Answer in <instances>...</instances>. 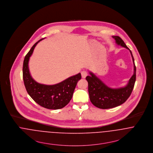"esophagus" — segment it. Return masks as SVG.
I'll return each mask as SVG.
<instances>
[{
	"label": "esophagus",
	"mask_w": 153,
	"mask_h": 153,
	"mask_svg": "<svg viewBox=\"0 0 153 153\" xmlns=\"http://www.w3.org/2000/svg\"><path fill=\"white\" fill-rule=\"evenodd\" d=\"M81 74H82V78H85L86 77V76H87V73L85 71H82V73H81Z\"/></svg>",
	"instance_id": "esophagus-1"
}]
</instances>
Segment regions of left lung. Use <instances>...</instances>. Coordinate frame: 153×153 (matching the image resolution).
Instances as JSON below:
<instances>
[{
	"label": "left lung",
	"instance_id": "8db88e82",
	"mask_svg": "<svg viewBox=\"0 0 153 153\" xmlns=\"http://www.w3.org/2000/svg\"><path fill=\"white\" fill-rule=\"evenodd\" d=\"M113 37L115 39L117 45L130 51L134 64V73L126 86L112 88L105 85L92 72H89L90 76H87L85 79L88 82L90 100L94 106L102 109L116 107L124 103L131 95L136 82V68L131 51L119 36H114Z\"/></svg>",
	"mask_w": 153,
	"mask_h": 153
}]
</instances>
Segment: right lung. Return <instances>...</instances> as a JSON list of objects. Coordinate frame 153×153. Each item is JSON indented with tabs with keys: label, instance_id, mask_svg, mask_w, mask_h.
Returning a JSON list of instances; mask_svg holds the SVG:
<instances>
[{
	"label": "right lung",
	"instance_id": "obj_1",
	"mask_svg": "<svg viewBox=\"0 0 153 153\" xmlns=\"http://www.w3.org/2000/svg\"><path fill=\"white\" fill-rule=\"evenodd\" d=\"M44 39L37 42L25 57L23 65L24 84L27 93L38 104L48 109H60L65 107L71 100L75 87L82 76L79 73L54 85H42L36 82L30 75L28 64L34 48Z\"/></svg>",
	"mask_w": 153,
	"mask_h": 153
}]
</instances>
